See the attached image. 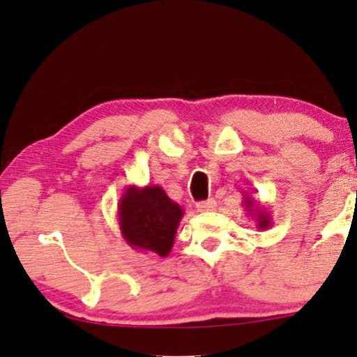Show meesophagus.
Masks as SVG:
<instances>
[{
  "label": "esophagus",
  "mask_w": 357,
  "mask_h": 357,
  "mask_svg": "<svg viewBox=\"0 0 357 357\" xmlns=\"http://www.w3.org/2000/svg\"><path fill=\"white\" fill-rule=\"evenodd\" d=\"M197 211L199 212H212L215 211L217 207V202L213 201V199H208V201H202V202H197Z\"/></svg>",
  "instance_id": "esophagus-1"
}]
</instances>
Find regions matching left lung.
Here are the masks:
<instances>
[{"instance_id":"obj_1","label":"left lung","mask_w":357,"mask_h":357,"mask_svg":"<svg viewBox=\"0 0 357 357\" xmlns=\"http://www.w3.org/2000/svg\"><path fill=\"white\" fill-rule=\"evenodd\" d=\"M243 207L245 211L248 212V215H251V218H255L256 228H258V230H266V228L271 227L273 218H271V213L268 212V208L261 206L259 202H256L255 199L248 196L246 192L243 196Z\"/></svg>"}]
</instances>
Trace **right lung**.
Returning <instances> with one entry per match:
<instances>
[{
  "instance_id": "right-lung-1",
  "label": "right lung",
  "mask_w": 357,
  "mask_h": 357,
  "mask_svg": "<svg viewBox=\"0 0 357 357\" xmlns=\"http://www.w3.org/2000/svg\"><path fill=\"white\" fill-rule=\"evenodd\" d=\"M184 215L178 202L171 201L160 186H127L117 204L119 228L130 248L142 253L169 255L176 230Z\"/></svg>"
}]
</instances>
